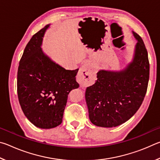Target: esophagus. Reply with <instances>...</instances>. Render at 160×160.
I'll use <instances>...</instances> for the list:
<instances>
[{
  "label": "esophagus",
  "instance_id": "1",
  "mask_svg": "<svg viewBox=\"0 0 160 160\" xmlns=\"http://www.w3.org/2000/svg\"><path fill=\"white\" fill-rule=\"evenodd\" d=\"M96 70L92 63H85L78 75V81L82 86H88L93 82Z\"/></svg>",
  "mask_w": 160,
  "mask_h": 160
}]
</instances>
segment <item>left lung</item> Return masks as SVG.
<instances>
[{"label": "left lung", "mask_w": 160, "mask_h": 160, "mask_svg": "<svg viewBox=\"0 0 160 160\" xmlns=\"http://www.w3.org/2000/svg\"><path fill=\"white\" fill-rule=\"evenodd\" d=\"M137 44L132 60L118 71L100 70L97 80L87 88L85 100L89 118L94 125L112 128L133 116L147 92L150 63L142 39L132 32Z\"/></svg>", "instance_id": "8db88e82"}]
</instances>
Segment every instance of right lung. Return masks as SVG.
Segmentation results:
<instances>
[{
  "instance_id": "1",
  "label": "right lung",
  "mask_w": 160,
  "mask_h": 160,
  "mask_svg": "<svg viewBox=\"0 0 160 160\" xmlns=\"http://www.w3.org/2000/svg\"><path fill=\"white\" fill-rule=\"evenodd\" d=\"M49 26L32 36L18 71V95L22 110L32 124L43 129L60 125L68 95L79 88L75 78L78 68L66 70L42 50L43 37Z\"/></svg>"
}]
</instances>
